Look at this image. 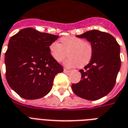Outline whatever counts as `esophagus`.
<instances>
[{"label":"esophagus","instance_id":"1","mask_svg":"<svg viewBox=\"0 0 128 128\" xmlns=\"http://www.w3.org/2000/svg\"><path fill=\"white\" fill-rule=\"evenodd\" d=\"M64 72H66V73H67V72H69L70 70H68L66 69V68H64Z\"/></svg>","mask_w":128,"mask_h":128}]
</instances>
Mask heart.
<instances>
[{
    "instance_id": "obj_1",
    "label": "heart",
    "mask_w": 128,
    "mask_h": 128,
    "mask_svg": "<svg viewBox=\"0 0 128 128\" xmlns=\"http://www.w3.org/2000/svg\"><path fill=\"white\" fill-rule=\"evenodd\" d=\"M48 49L50 56L58 62H62L68 54L69 58L64 62V65L68 68L78 65L79 67L84 66L92 56L91 44L74 36L62 37L60 44L58 42L50 43Z\"/></svg>"
}]
</instances>
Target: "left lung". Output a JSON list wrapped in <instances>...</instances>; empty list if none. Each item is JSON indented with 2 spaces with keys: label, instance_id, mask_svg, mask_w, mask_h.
<instances>
[{
  "label": "left lung",
  "instance_id": "obj_1",
  "mask_svg": "<svg viewBox=\"0 0 128 128\" xmlns=\"http://www.w3.org/2000/svg\"><path fill=\"white\" fill-rule=\"evenodd\" d=\"M77 37L91 43L92 56L84 70H80L82 79L72 84V91L83 99L97 100L108 94L115 85L121 67L120 46L112 35L98 30Z\"/></svg>",
  "mask_w": 128,
  "mask_h": 128
}]
</instances>
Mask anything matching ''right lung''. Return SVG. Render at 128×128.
Instances as JSON below:
<instances>
[{
    "label": "right lung",
    "instance_id": "obj_1",
    "mask_svg": "<svg viewBox=\"0 0 128 128\" xmlns=\"http://www.w3.org/2000/svg\"><path fill=\"white\" fill-rule=\"evenodd\" d=\"M25 28L10 38L4 63L8 84L21 97L37 99L47 94L63 67L50 56L48 46L58 38Z\"/></svg>",
    "mask_w": 128,
    "mask_h": 128
}]
</instances>
